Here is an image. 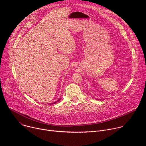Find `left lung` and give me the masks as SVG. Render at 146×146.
I'll use <instances>...</instances> for the list:
<instances>
[{
	"label": "left lung",
	"mask_w": 146,
	"mask_h": 146,
	"mask_svg": "<svg viewBox=\"0 0 146 146\" xmlns=\"http://www.w3.org/2000/svg\"><path fill=\"white\" fill-rule=\"evenodd\" d=\"M96 100H100V99H96Z\"/></svg>",
	"instance_id": "1"
}]
</instances>
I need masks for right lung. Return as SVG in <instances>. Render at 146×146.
I'll list each match as a JSON object with an SVG mask.
<instances>
[{"instance_id":"right-lung-1","label":"right lung","mask_w":146,"mask_h":146,"mask_svg":"<svg viewBox=\"0 0 146 146\" xmlns=\"http://www.w3.org/2000/svg\"><path fill=\"white\" fill-rule=\"evenodd\" d=\"M61 99H60V98L59 99H58L56 102H53V103H49V105H52H52H53V104H55L56 102H59L60 100Z\"/></svg>"}]
</instances>
